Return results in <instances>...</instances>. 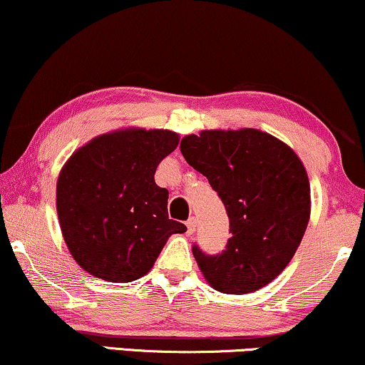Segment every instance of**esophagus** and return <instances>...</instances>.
<instances>
[{
	"mask_svg": "<svg viewBox=\"0 0 365 365\" xmlns=\"http://www.w3.org/2000/svg\"><path fill=\"white\" fill-rule=\"evenodd\" d=\"M195 227H197L195 217H190V219L187 220V230H188V234H192L193 230H195Z\"/></svg>",
	"mask_w": 365,
	"mask_h": 365,
	"instance_id": "esophagus-1",
	"label": "esophagus"
}]
</instances>
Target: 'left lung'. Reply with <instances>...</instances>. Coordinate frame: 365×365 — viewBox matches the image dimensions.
Instances as JSON below:
<instances>
[{
	"label": "left lung",
	"instance_id": "1",
	"mask_svg": "<svg viewBox=\"0 0 365 365\" xmlns=\"http://www.w3.org/2000/svg\"><path fill=\"white\" fill-rule=\"evenodd\" d=\"M220 197L232 234L220 255L192 251L217 292L252 293L288 266L310 219V182L297 153L257 129L202 131L180 143Z\"/></svg>",
	"mask_w": 365,
	"mask_h": 365
}]
</instances>
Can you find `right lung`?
<instances>
[{"label":"right lung","instance_id":"right-lung-1","mask_svg":"<svg viewBox=\"0 0 365 365\" xmlns=\"http://www.w3.org/2000/svg\"><path fill=\"white\" fill-rule=\"evenodd\" d=\"M178 146L167 129H124L77 150L57 182L66 244L96 278L129 283L153 267L167 239L185 232L168 219V190L155 183L160 161Z\"/></svg>","mask_w":365,"mask_h":365}]
</instances>
